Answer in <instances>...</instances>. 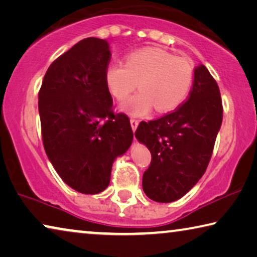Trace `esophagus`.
Wrapping results in <instances>:
<instances>
[{
	"label": "esophagus",
	"instance_id": "esophagus-1",
	"mask_svg": "<svg viewBox=\"0 0 257 257\" xmlns=\"http://www.w3.org/2000/svg\"><path fill=\"white\" fill-rule=\"evenodd\" d=\"M138 123H140V121H138V119H136V117H132V119H130V124H132V128L134 132L137 129Z\"/></svg>",
	"mask_w": 257,
	"mask_h": 257
}]
</instances>
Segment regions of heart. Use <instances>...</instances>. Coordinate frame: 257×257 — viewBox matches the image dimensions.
Here are the masks:
<instances>
[{
    "instance_id": "heart-1",
    "label": "heart",
    "mask_w": 257,
    "mask_h": 257,
    "mask_svg": "<svg viewBox=\"0 0 257 257\" xmlns=\"http://www.w3.org/2000/svg\"><path fill=\"white\" fill-rule=\"evenodd\" d=\"M105 82L117 101L127 99L138 84L141 91L122 105L128 113L145 115L153 107L166 113L185 100L193 82V66L185 57L166 49L144 48L125 57V64L108 65Z\"/></svg>"
}]
</instances>
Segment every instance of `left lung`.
<instances>
[{"instance_id": "1", "label": "left lung", "mask_w": 257, "mask_h": 257, "mask_svg": "<svg viewBox=\"0 0 257 257\" xmlns=\"http://www.w3.org/2000/svg\"><path fill=\"white\" fill-rule=\"evenodd\" d=\"M222 120L217 82L200 65L184 103L157 120L142 121L135 133L152 156L143 175V190L150 199L172 202L197 184L208 167Z\"/></svg>"}]
</instances>
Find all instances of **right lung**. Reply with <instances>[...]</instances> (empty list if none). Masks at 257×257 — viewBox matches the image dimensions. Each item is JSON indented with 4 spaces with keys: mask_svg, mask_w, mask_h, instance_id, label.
<instances>
[{
    "mask_svg": "<svg viewBox=\"0 0 257 257\" xmlns=\"http://www.w3.org/2000/svg\"><path fill=\"white\" fill-rule=\"evenodd\" d=\"M109 60L106 41L81 40L52 62L39 91L47 156L62 180L84 194L106 189L114 159L133 142L127 114L113 111L105 82Z\"/></svg>",
    "mask_w": 257,
    "mask_h": 257,
    "instance_id": "right-lung-1",
    "label": "right lung"
}]
</instances>
